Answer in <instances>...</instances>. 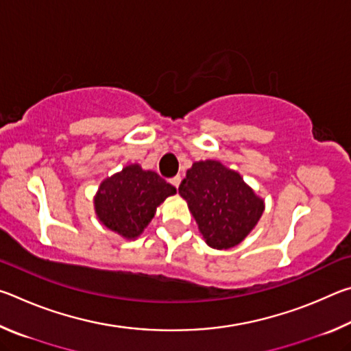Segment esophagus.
I'll use <instances>...</instances> for the list:
<instances>
[{
    "instance_id": "obj_1",
    "label": "esophagus",
    "mask_w": 351,
    "mask_h": 351,
    "mask_svg": "<svg viewBox=\"0 0 351 351\" xmlns=\"http://www.w3.org/2000/svg\"><path fill=\"white\" fill-rule=\"evenodd\" d=\"M170 182L171 184H173V186L178 189V187H180V184H181V176L180 175H178V176H175V178H171V180H170Z\"/></svg>"
}]
</instances>
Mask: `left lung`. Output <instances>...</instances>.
<instances>
[{
    "instance_id": "obj_1",
    "label": "left lung",
    "mask_w": 351,
    "mask_h": 351,
    "mask_svg": "<svg viewBox=\"0 0 351 351\" xmlns=\"http://www.w3.org/2000/svg\"><path fill=\"white\" fill-rule=\"evenodd\" d=\"M178 190L187 201L203 239L213 249L239 245L265 210V201L240 173L212 159L193 162Z\"/></svg>"
}]
</instances>
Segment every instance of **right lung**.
Wrapping results in <instances>:
<instances>
[{"mask_svg":"<svg viewBox=\"0 0 351 351\" xmlns=\"http://www.w3.org/2000/svg\"><path fill=\"white\" fill-rule=\"evenodd\" d=\"M176 189L152 170L139 164L123 167L102 181L94 197L99 221L127 240L144 232L164 199L175 195Z\"/></svg>","mask_w":351,"mask_h":351,"instance_id":"1","label":"right lung"}]
</instances>
